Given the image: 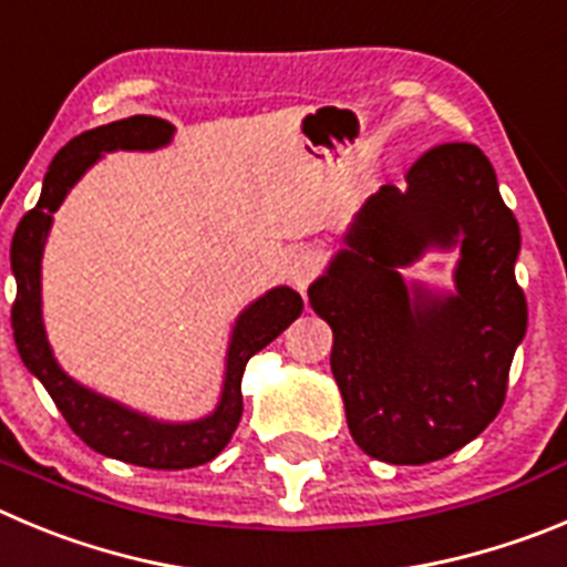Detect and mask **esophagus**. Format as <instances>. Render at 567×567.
<instances>
[{"instance_id": "obj_1", "label": "esophagus", "mask_w": 567, "mask_h": 567, "mask_svg": "<svg viewBox=\"0 0 567 567\" xmlns=\"http://www.w3.org/2000/svg\"><path fill=\"white\" fill-rule=\"evenodd\" d=\"M318 256H315L311 249H300L298 256L289 261V280H292V287L303 295L306 289H309L311 280H315V275H318Z\"/></svg>"}]
</instances>
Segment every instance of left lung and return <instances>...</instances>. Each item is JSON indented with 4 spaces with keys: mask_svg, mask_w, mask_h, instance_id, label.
<instances>
[{
    "mask_svg": "<svg viewBox=\"0 0 567 567\" xmlns=\"http://www.w3.org/2000/svg\"><path fill=\"white\" fill-rule=\"evenodd\" d=\"M404 179L408 188L382 185L362 205L309 303L334 334L331 373L357 446L385 464H430L503 408L528 306L514 278L520 227L486 154L435 145ZM453 246L455 296L398 272L427 248Z\"/></svg>",
    "mask_w": 567,
    "mask_h": 567,
    "instance_id": "left-lung-1",
    "label": "left lung"
}]
</instances>
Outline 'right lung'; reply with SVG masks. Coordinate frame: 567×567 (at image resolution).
<instances>
[{"mask_svg": "<svg viewBox=\"0 0 567 567\" xmlns=\"http://www.w3.org/2000/svg\"><path fill=\"white\" fill-rule=\"evenodd\" d=\"M171 137L174 126L152 114H134L126 121H114L72 137L47 168L39 205L24 213L10 244V269L16 275L10 323L22 362L53 396L55 408L83 444L109 458L148 466V470H190L207 464L225 450L241 422V377L249 357L269 346L303 311V300L295 289L275 287L238 315L227 348L219 408L199 422H157L78 385L75 379L61 371L41 320V256H44L47 233L53 225V213L59 210L72 185L86 174V168L101 159L103 152H117V148L154 152L168 145Z\"/></svg>", "mask_w": 567, "mask_h": 567, "instance_id": "obj_1", "label": "right lung"}]
</instances>
